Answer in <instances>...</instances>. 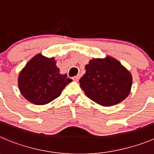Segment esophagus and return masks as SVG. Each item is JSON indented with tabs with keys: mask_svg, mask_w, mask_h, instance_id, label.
<instances>
[{
	"mask_svg": "<svg viewBox=\"0 0 154 154\" xmlns=\"http://www.w3.org/2000/svg\"><path fill=\"white\" fill-rule=\"evenodd\" d=\"M72 79H73V80H74V81H78V80H80V76L77 75V76H75V77H73Z\"/></svg>",
	"mask_w": 154,
	"mask_h": 154,
	"instance_id": "esophagus-1",
	"label": "esophagus"
}]
</instances>
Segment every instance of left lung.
<instances>
[{
  "label": "left lung",
  "instance_id": "left-lung-1",
  "mask_svg": "<svg viewBox=\"0 0 154 154\" xmlns=\"http://www.w3.org/2000/svg\"><path fill=\"white\" fill-rule=\"evenodd\" d=\"M80 78V87L87 97L103 106H111L130 93L132 77L120 62L111 57L90 60Z\"/></svg>",
  "mask_w": 154,
  "mask_h": 154
}]
</instances>
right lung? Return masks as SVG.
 <instances>
[{"label":"right lung","instance_id":"right-lung-1","mask_svg":"<svg viewBox=\"0 0 154 154\" xmlns=\"http://www.w3.org/2000/svg\"><path fill=\"white\" fill-rule=\"evenodd\" d=\"M71 81L67 74H60L53 57L37 54L20 72L18 85L27 100L34 104L45 105L59 97Z\"/></svg>","mask_w":154,"mask_h":154}]
</instances>
